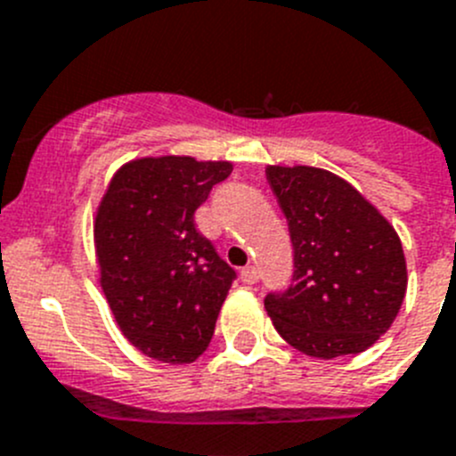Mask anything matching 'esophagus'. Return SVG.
Masks as SVG:
<instances>
[{
    "label": "esophagus",
    "mask_w": 456,
    "mask_h": 456,
    "mask_svg": "<svg viewBox=\"0 0 456 456\" xmlns=\"http://www.w3.org/2000/svg\"><path fill=\"white\" fill-rule=\"evenodd\" d=\"M240 281H242V283H248V286L256 283V281H258V270H256V267H254V265L242 267V270H240Z\"/></svg>",
    "instance_id": "34e87169"
}]
</instances>
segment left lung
I'll list each match as a JSON object with an SVG mask.
<instances>
[{
    "instance_id": "left-lung-1",
    "label": "left lung",
    "mask_w": 456,
    "mask_h": 456,
    "mask_svg": "<svg viewBox=\"0 0 456 456\" xmlns=\"http://www.w3.org/2000/svg\"><path fill=\"white\" fill-rule=\"evenodd\" d=\"M288 218L295 276L265 297L279 335L319 360L367 351L394 324L407 292L403 242L355 186L314 166H267Z\"/></svg>"
}]
</instances>
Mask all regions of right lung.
<instances>
[{
    "label": "right lung",
    "instance_id": "add662e5",
    "mask_svg": "<svg viewBox=\"0 0 456 456\" xmlns=\"http://www.w3.org/2000/svg\"><path fill=\"white\" fill-rule=\"evenodd\" d=\"M232 161L139 157L110 180L96 216L99 283L118 329L143 355L195 362L207 351L236 272L195 229V208Z\"/></svg>",
    "mask_w": 456,
    "mask_h": 456
}]
</instances>
